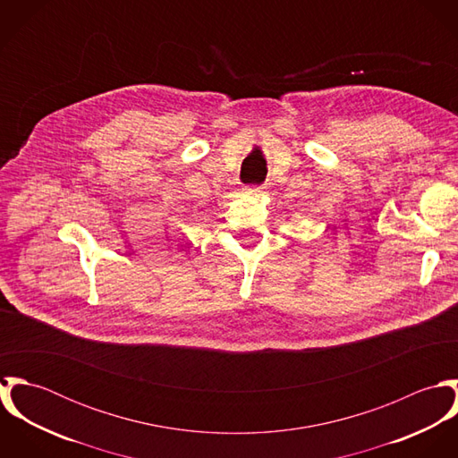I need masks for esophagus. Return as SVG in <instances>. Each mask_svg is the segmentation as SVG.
Returning <instances> with one entry per match:
<instances>
[{"label":"esophagus","instance_id":"1","mask_svg":"<svg viewBox=\"0 0 458 458\" xmlns=\"http://www.w3.org/2000/svg\"><path fill=\"white\" fill-rule=\"evenodd\" d=\"M243 191L250 196H261L262 192L266 191V187L264 185H247Z\"/></svg>","mask_w":458,"mask_h":458}]
</instances>
